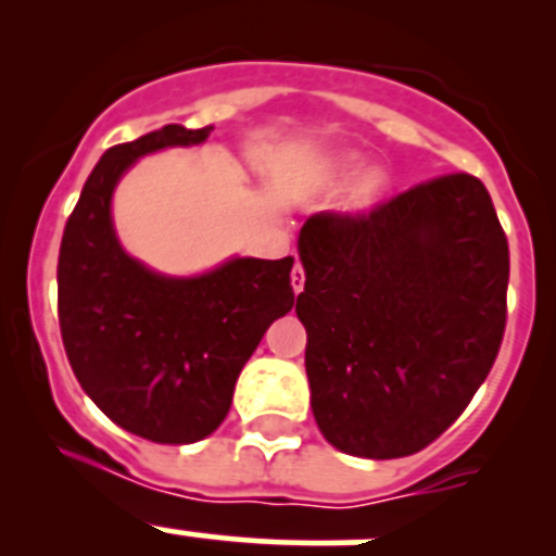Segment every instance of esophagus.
<instances>
[{"label": "esophagus", "instance_id": "obj_1", "mask_svg": "<svg viewBox=\"0 0 556 556\" xmlns=\"http://www.w3.org/2000/svg\"><path fill=\"white\" fill-rule=\"evenodd\" d=\"M304 282H306L304 266H301V263H295L293 271H290V285H293V293H301V290H304Z\"/></svg>", "mask_w": 556, "mask_h": 556}]
</instances>
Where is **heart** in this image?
<instances>
[{"mask_svg": "<svg viewBox=\"0 0 556 556\" xmlns=\"http://www.w3.org/2000/svg\"><path fill=\"white\" fill-rule=\"evenodd\" d=\"M363 166H366V155L361 153L330 155V159L323 164V172H319V188L323 190L339 188V185L350 182ZM390 190H392L390 174L379 169V166H371V169L363 172L361 177L350 185L344 201H341V210L352 217H366L384 204Z\"/></svg>", "mask_w": 556, "mask_h": 556, "instance_id": "heart-1", "label": "heart"}]
</instances>
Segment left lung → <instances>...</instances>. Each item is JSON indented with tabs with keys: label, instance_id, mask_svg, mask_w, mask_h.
<instances>
[{
	"label": "left lung",
	"instance_id": "left-lung-1",
	"mask_svg": "<svg viewBox=\"0 0 556 556\" xmlns=\"http://www.w3.org/2000/svg\"><path fill=\"white\" fill-rule=\"evenodd\" d=\"M306 377L339 452L406 457L433 444L490 374L506 330L508 242L481 179L446 174L366 217L299 233Z\"/></svg>",
	"mask_w": 556,
	"mask_h": 556
}]
</instances>
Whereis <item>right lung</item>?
Wrapping results in <instances>:
<instances>
[{
	"label": "right lung",
	"instance_id": "add662e5",
	"mask_svg": "<svg viewBox=\"0 0 556 556\" xmlns=\"http://www.w3.org/2000/svg\"><path fill=\"white\" fill-rule=\"evenodd\" d=\"M177 123L115 144L93 166L59 252V323L86 395L123 430L193 444L220 428L244 363L293 309V257H228L195 277L159 274L123 250L112 193L142 155L204 144Z\"/></svg>",
	"mask_w": 556,
	"mask_h": 556
}]
</instances>
